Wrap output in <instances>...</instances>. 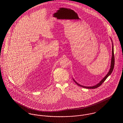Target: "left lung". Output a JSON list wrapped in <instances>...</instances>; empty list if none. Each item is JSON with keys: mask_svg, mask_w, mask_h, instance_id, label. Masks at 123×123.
<instances>
[{"mask_svg": "<svg viewBox=\"0 0 123 123\" xmlns=\"http://www.w3.org/2000/svg\"><path fill=\"white\" fill-rule=\"evenodd\" d=\"M111 41L112 42V57H111V65H110V68L109 69V70L108 71V72L107 73V74L105 76V77H104V78H103V79L97 84L93 86H90V87H88V86H84L82 85H80V84L78 83L74 79H73V80L74 81V82L79 86L81 87H83V88H86L88 89H94V88H98V87H99L105 81V80L107 79V78L111 74V73L112 72L113 70L114 69V65H115V57H114V46H113V41L112 40V39H111Z\"/></svg>", "mask_w": 123, "mask_h": 123, "instance_id": "obj_1", "label": "left lung"}]
</instances>
